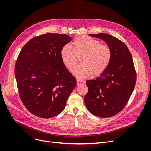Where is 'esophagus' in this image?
<instances>
[{
    "label": "esophagus",
    "mask_w": 151,
    "mask_h": 151,
    "mask_svg": "<svg viewBox=\"0 0 151 151\" xmlns=\"http://www.w3.org/2000/svg\"><path fill=\"white\" fill-rule=\"evenodd\" d=\"M85 83V81H81V80H78L77 79V85L78 86L80 85H82V84H84Z\"/></svg>",
    "instance_id": "obj_1"
}]
</instances>
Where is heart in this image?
<instances>
[{
    "label": "heart",
    "instance_id": "heart-1",
    "mask_svg": "<svg viewBox=\"0 0 151 151\" xmlns=\"http://www.w3.org/2000/svg\"><path fill=\"white\" fill-rule=\"evenodd\" d=\"M73 48L69 44L64 45L60 52L61 60L65 66L73 70L81 57L82 63L74 71L80 79H84L93 74L99 76L109 66L112 58L110 47L87 35L76 37L73 43Z\"/></svg>",
    "mask_w": 151,
    "mask_h": 151
}]
</instances>
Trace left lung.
<instances>
[{"instance_id": "8db88e82", "label": "left lung", "mask_w": 151, "mask_h": 151, "mask_svg": "<svg viewBox=\"0 0 151 151\" xmlns=\"http://www.w3.org/2000/svg\"><path fill=\"white\" fill-rule=\"evenodd\" d=\"M89 35L107 43L111 49L112 58L101 76L87 81L88 91L85 96V104L94 116L111 117L124 108L133 91L136 73L132 56L124 43L111 35Z\"/></svg>"}]
</instances>
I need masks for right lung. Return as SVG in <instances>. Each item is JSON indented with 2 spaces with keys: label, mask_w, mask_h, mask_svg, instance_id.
Returning <instances> with one entry per match:
<instances>
[{
  "label": "right lung",
  "mask_w": 151,
  "mask_h": 151,
  "mask_svg": "<svg viewBox=\"0 0 151 151\" xmlns=\"http://www.w3.org/2000/svg\"><path fill=\"white\" fill-rule=\"evenodd\" d=\"M71 40L66 34H42L28 41L18 56L15 74L20 99L39 117L60 114L76 87V77L60 55L62 47Z\"/></svg>",
  "instance_id": "1"
}]
</instances>
